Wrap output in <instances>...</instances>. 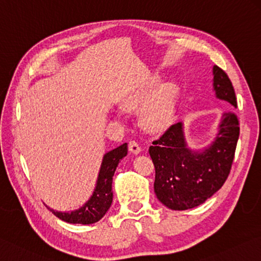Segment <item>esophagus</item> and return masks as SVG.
Returning a JSON list of instances; mask_svg holds the SVG:
<instances>
[{"label":"esophagus","instance_id":"34e87169","mask_svg":"<svg viewBox=\"0 0 261 261\" xmlns=\"http://www.w3.org/2000/svg\"><path fill=\"white\" fill-rule=\"evenodd\" d=\"M128 149H129L130 152H133L134 154H139L141 152V147L138 142H135V141H129V143H128Z\"/></svg>","mask_w":261,"mask_h":261}]
</instances>
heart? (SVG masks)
Wrapping results in <instances>:
<instances>
[{"instance_id":"obj_1","label":"heart","mask_w":261,"mask_h":261,"mask_svg":"<svg viewBox=\"0 0 261 261\" xmlns=\"http://www.w3.org/2000/svg\"><path fill=\"white\" fill-rule=\"evenodd\" d=\"M161 75L149 76L138 89L122 98L121 108L132 110L142 106L140 122L149 133H162L170 126L176 109L179 87L173 80L161 82Z\"/></svg>"}]
</instances>
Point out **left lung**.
Returning a JSON list of instances; mask_svg holds the SVG:
<instances>
[{"label":"left lung","mask_w":261,"mask_h":261,"mask_svg":"<svg viewBox=\"0 0 261 261\" xmlns=\"http://www.w3.org/2000/svg\"><path fill=\"white\" fill-rule=\"evenodd\" d=\"M213 90L216 97L227 102L230 109L237 108L231 81L217 65L213 66ZM239 136V119L232 111L222 114L216 138L199 150L188 147L182 122L168 128L149 148L156 168L153 189L161 203L184 211L212 197L229 175Z\"/></svg>","instance_id":"obj_1"}]
</instances>
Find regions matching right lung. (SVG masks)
Masks as SVG:
<instances>
[{
  "label": "right lung",
  "instance_id": "right-lung-1",
  "mask_svg": "<svg viewBox=\"0 0 261 261\" xmlns=\"http://www.w3.org/2000/svg\"><path fill=\"white\" fill-rule=\"evenodd\" d=\"M127 143L111 150L103 156L102 164L98 172L97 181L90 198L80 208L71 212H59L48 207L55 216L68 223H81L90 225L102 219L112 204V179L118 164L127 156Z\"/></svg>",
  "mask_w": 261,
  "mask_h": 261
}]
</instances>
